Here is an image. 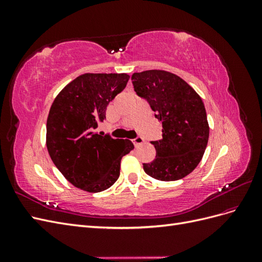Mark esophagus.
Segmentation results:
<instances>
[{"mask_svg": "<svg viewBox=\"0 0 262 262\" xmlns=\"http://www.w3.org/2000/svg\"><path fill=\"white\" fill-rule=\"evenodd\" d=\"M143 142H144L143 138H142V137H137L136 139L133 140V144L136 145V146H139V145H141L142 143H143Z\"/></svg>", "mask_w": 262, "mask_h": 262, "instance_id": "1", "label": "esophagus"}]
</instances>
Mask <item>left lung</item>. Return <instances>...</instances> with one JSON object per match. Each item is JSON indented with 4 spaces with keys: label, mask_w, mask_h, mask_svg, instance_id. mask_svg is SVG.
<instances>
[{
    "label": "left lung",
    "mask_w": 262,
    "mask_h": 262,
    "mask_svg": "<svg viewBox=\"0 0 262 262\" xmlns=\"http://www.w3.org/2000/svg\"><path fill=\"white\" fill-rule=\"evenodd\" d=\"M134 91L147 100L163 126L162 139L152 141L153 162L143 164L148 176L162 181L186 177L202 160L209 141L207 112L201 97L187 82L163 70L132 74Z\"/></svg>",
    "instance_id": "obj_1"
}]
</instances>
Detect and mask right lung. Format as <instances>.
Masks as SVG:
<instances>
[{
  "label": "right lung",
  "mask_w": 262,
  "mask_h": 262,
  "mask_svg": "<svg viewBox=\"0 0 262 262\" xmlns=\"http://www.w3.org/2000/svg\"><path fill=\"white\" fill-rule=\"evenodd\" d=\"M125 73H85L69 83L53 100L47 119V148L68 181L87 192L112 187L120 175L121 158L134 145L94 132L106 109L126 86Z\"/></svg>",
  "instance_id": "add662e5"
}]
</instances>
